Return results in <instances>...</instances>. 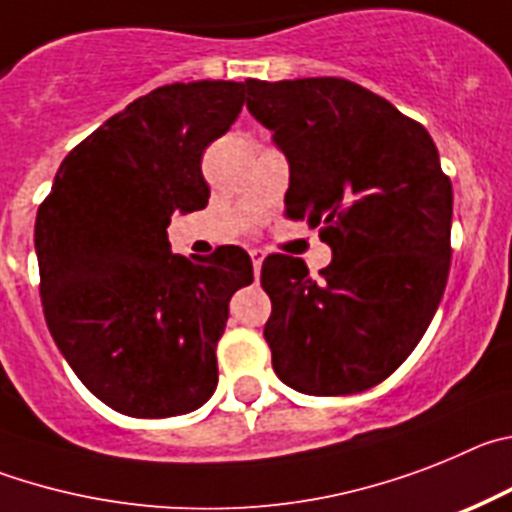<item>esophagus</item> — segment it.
I'll list each match as a JSON object with an SVG mask.
<instances>
[{
    "label": "esophagus",
    "mask_w": 512,
    "mask_h": 512,
    "mask_svg": "<svg viewBox=\"0 0 512 512\" xmlns=\"http://www.w3.org/2000/svg\"><path fill=\"white\" fill-rule=\"evenodd\" d=\"M250 257H252V267H255V275H260V267H262V260H265V252H262L260 247H252Z\"/></svg>",
    "instance_id": "esophagus-1"
}]
</instances>
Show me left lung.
I'll return each mask as SVG.
<instances>
[{"label":"left lung","mask_w":512,"mask_h":512,"mask_svg":"<svg viewBox=\"0 0 512 512\" xmlns=\"http://www.w3.org/2000/svg\"><path fill=\"white\" fill-rule=\"evenodd\" d=\"M247 109L290 168L285 216L321 227L331 262L270 255L265 339L306 395H352L393 375L434 319L449 278L451 193L421 124L344 78L245 81Z\"/></svg>","instance_id":"left-lung-1"}]
</instances>
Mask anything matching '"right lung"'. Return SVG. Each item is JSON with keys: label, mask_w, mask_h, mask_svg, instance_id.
<instances>
[{"label": "right lung", "mask_w": 512, "mask_h": 512, "mask_svg": "<svg viewBox=\"0 0 512 512\" xmlns=\"http://www.w3.org/2000/svg\"><path fill=\"white\" fill-rule=\"evenodd\" d=\"M237 81L170 84L76 145L35 219L40 298L86 388L132 418L191 413L214 395L216 342L252 260L227 245L170 252V216L209 204L201 155L242 112Z\"/></svg>", "instance_id": "right-lung-1"}]
</instances>
